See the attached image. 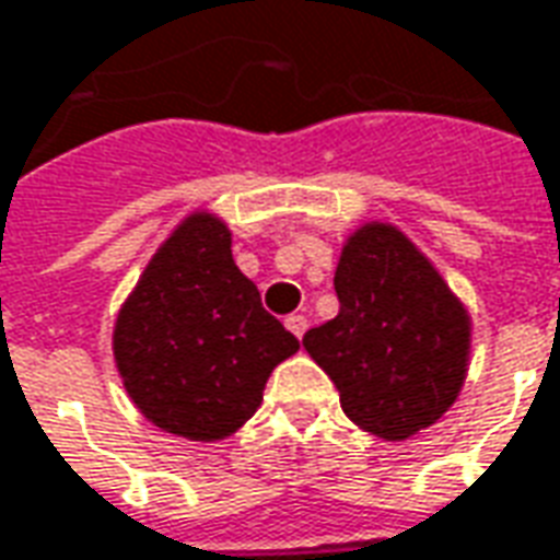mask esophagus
I'll list each match as a JSON object with an SVG mask.
<instances>
[{"mask_svg": "<svg viewBox=\"0 0 560 560\" xmlns=\"http://www.w3.org/2000/svg\"><path fill=\"white\" fill-rule=\"evenodd\" d=\"M287 329L295 335V338H304V331H307V317H302V314H292V317H287Z\"/></svg>", "mask_w": 560, "mask_h": 560, "instance_id": "esophagus-1", "label": "esophagus"}]
</instances>
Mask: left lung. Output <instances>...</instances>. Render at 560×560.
I'll return each mask as SVG.
<instances>
[{"label": "left lung", "mask_w": 560, "mask_h": 560, "mask_svg": "<svg viewBox=\"0 0 560 560\" xmlns=\"http://www.w3.org/2000/svg\"><path fill=\"white\" fill-rule=\"evenodd\" d=\"M335 292L338 317L302 345L335 381L347 418L387 442L433 427L460 396L469 365L472 323L460 299L387 222L347 237Z\"/></svg>", "instance_id": "left-lung-1"}]
</instances>
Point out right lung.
<instances>
[{"label":"right lung","mask_w":560,"mask_h":560,"mask_svg":"<svg viewBox=\"0 0 560 560\" xmlns=\"http://www.w3.org/2000/svg\"><path fill=\"white\" fill-rule=\"evenodd\" d=\"M295 350L299 338L261 307L213 213H191L161 243L112 331L127 396L155 427L191 442L237 433Z\"/></svg>","instance_id":"obj_1"}]
</instances>
